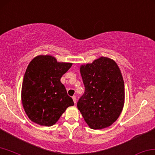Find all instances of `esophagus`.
I'll list each match as a JSON object with an SVG mask.
<instances>
[{"instance_id": "esophagus-1", "label": "esophagus", "mask_w": 155, "mask_h": 155, "mask_svg": "<svg viewBox=\"0 0 155 155\" xmlns=\"http://www.w3.org/2000/svg\"><path fill=\"white\" fill-rule=\"evenodd\" d=\"M72 98L73 100V102H74V103H76V101H77V100H76V96H73L72 97Z\"/></svg>"}]
</instances>
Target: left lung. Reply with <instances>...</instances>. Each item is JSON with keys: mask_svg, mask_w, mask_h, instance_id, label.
<instances>
[{"mask_svg": "<svg viewBox=\"0 0 155 155\" xmlns=\"http://www.w3.org/2000/svg\"><path fill=\"white\" fill-rule=\"evenodd\" d=\"M80 73L85 91L78 102V109L91 129L109 127L124 105V81L117 64L102 57L81 66Z\"/></svg>", "mask_w": 155, "mask_h": 155, "instance_id": "1", "label": "left lung"}]
</instances>
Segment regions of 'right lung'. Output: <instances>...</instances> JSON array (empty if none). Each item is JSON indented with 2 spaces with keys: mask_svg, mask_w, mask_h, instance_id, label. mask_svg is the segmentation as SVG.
<instances>
[{
  "mask_svg": "<svg viewBox=\"0 0 155 155\" xmlns=\"http://www.w3.org/2000/svg\"><path fill=\"white\" fill-rule=\"evenodd\" d=\"M71 63L58 62L50 55L34 58L23 77L21 100L28 118L40 125L52 126L66 108L74 104L60 79Z\"/></svg>",
  "mask_w": 155,
  "mask_h": 155,
  "instance_id": "obj_1",
  "label": "right lung"
}]
</instances>
